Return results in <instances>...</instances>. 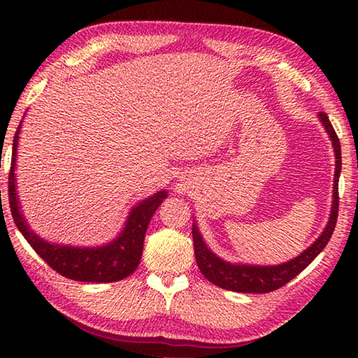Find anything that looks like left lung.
Wrapping results in <instances>:
<instances>
[{"label": "left lung", "mask_w": 358, "mask_h": 358, "mask_svg": "<svg viewBox=\"0 0 358 358\" xmlns=\"http://www.w3.org/2000/svg\"><path fill=\"white\" fill-rule=\"evenodd\" d=\"M320 123L329 134L333 151H335V178H333V201L331 210L329 216V222L324 227L322 234L319 235L313 245L306 248L305 251L300 252L299 256L287 260V262L278 265H251V264H232L227 260L221 259L220 256L210 250L208 245L205 243L201 230L197 227V222H192V240H194V254H196V262L201 268L202 275L207 278L210 282L221 289L232 290V292L241 294H266L271 290H276L287 284L290 280L301 273L303 270L310 265L314 259L319 256V252L324 250L331 238L333 230L336 226L338 220V180L341 173V145L336 136L335 129L330 123L329 117L324 112L319 115Z\"/></svg>", "instance_id": "1"}]
</instances>
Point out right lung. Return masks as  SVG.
Returning <instances> with one entry per match:
<instances>
[{
  "instance_id": "1",
  "label": "right lung",
  "mask_w": 358,
  "mask_h": 358,
  "mask_svg": "<svg viewBox=\"0 0 358 358\" xmlns=\"http://www.w3.org/2000/svg\"><path fill=\"white\" fill-rule=\"evenodd\" d=\"M22 131V121L17 128L12 143V161L9 173V207L17 229L31 245L33 250L58 271L59 275L74 281L82 282H113L128 278L136 271L141 264L143 240L148 224L155 211L167 197V191L161 189L153 196L143 199L131 208L121 232L108 243L99 246H72L52 243L39 237L29 227L27 217L23 216L19 192L15 183V164L17 150H19V137ZM1 197V191H0Z\"/></svg>"
}]
</instances>
